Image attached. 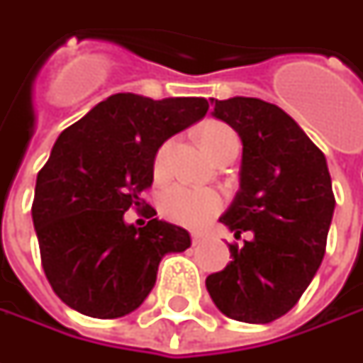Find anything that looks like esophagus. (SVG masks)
<instances>
[{
    "label": "esophagus",
    "mask_w": 363,
    "mask_h": 363,
    "mask_svg": "<svg viewBox=\"0 0 363 363\" xmlns=\"http://www.w3.org/2000/svg\"><path fill=\"white\" fill-rule=\"evenodd\" d=\"M203 242H206V234H202V232H194V234H191V244H194V246H198V244Z\"/></svg>",
    "instance_id": "esophagus-1"
}]
</instances>
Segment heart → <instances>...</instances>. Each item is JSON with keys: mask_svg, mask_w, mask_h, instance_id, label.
<instances>
[{"mask_svg": "<svg viewBox=\"0 0 363 363\" xmlns=\"http://www.w3.org/2000/svg\"><path fill=\"white\" fill-rule=\"evenodd\" d=\"M200 139L206 151L214 157L218 151H222L226 145L238 143L236 133L232 131L224 123H208L200 131ZM172 153V141H165L155 153L153 172L157 177H163L167 172V160ZM222 208V196L212 188H198L188 184H175L169 189H165L161 198V212L167 220L182 226H202L210 218H214Z\"/></svg>", "mask_w": 363, "mask_h": 363, "instance_id": "obj_1", "label": "heart"}]
</instances>
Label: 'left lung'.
<instances>
[{
  "mask_svg": "<svg viewBox=\"0 0 363 363\" xmlns=\"http://www.w3.org/2000/svg\"><path fill=\"white\" fill-rule=\"evenodd\" d=\"M212 115L242 141L240 189L220 222L252 240L230 244V264L206 289L226 317L271 323L297 305L325 255L335 208L328 161L277 105L234 96Z\"/></svg>",
  "mask_w": 363,
  "mask_h": 363,
  "instance_id": "obj_1",
  "label": "left lung"
}]
</instances>
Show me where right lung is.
<instances>
[{
    "label": "right lung",
    "instance_id": "1",
    "mask_svg": "<svg viewBox=\"0 0 363 363\" xmlns=\"http://www.w3.org/2000/svg\"><path fill=\"white\" fill-rule=\"evenodd\" d=\"M206 113L200 96L119 92L60 133L35 179L32 218L46 279L68 307L99 319L131 313L161 258L189 248L188 230L155 218L141 194L157 149ZM133 205L150 218L141 229L124 222Z\"/></svg>",
    "mask_w": 363,
    "mask_h": 363
}]
</instances>
